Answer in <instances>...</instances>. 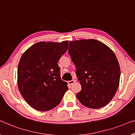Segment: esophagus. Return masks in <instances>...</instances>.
<instances>
[{"mask_svg":"<svg viewBox=\"0 0 135 135\" xmlns=\"http://www.w3.org/2000/svg\"><path fill=\"white\" fill-rule=\"evenodd\" d=\"M75 81H74V80H71V81H68V84L70 85V86H71V85H72L74 83H75Z\"/></svg>","mask_w":135,"mask_h":135,"instance_id":"1","label":"esophagus"}]
</instances>
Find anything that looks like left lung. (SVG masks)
Instances as JSON below:
<instances>
[{
    "mask_svg": "<svg viewBox=\"0 0 135 135\" xmlns=\"http://www.w3.org/2000/svg\"><path fill=\"white\" fill-rule=\"evenodd\" d=\"M68 51L82 88L78 99L89 108L106 106L115 95L120 81V66L114 53L94 39L70 41Z\"/></svg>",
    "mask_w": 135,
    "mask_h": 135,
    "instance_id": "left-lung-1",
    "label": "left lung"
}]
</instances>
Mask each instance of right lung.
Returning <instances> with one entry per match:
<instances>
[{"label":"right lung","mask_w":135,"mask_h":135,"mask_svg":"<svg viewBox=\"0 0 135 135\" xmlns=\"http://www.w3.org/2000/svg\"><path fill=\"white\" fill-rule=\"evenodd\" d=\"M68 41L38 42L22 55L18 86L22 97L36 110L47 111L60 103L68 89L62 80L57 62L68 49Z\"/></svg>","instance_id":"add662e5"}]
</instances>
